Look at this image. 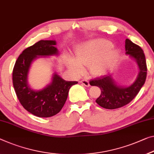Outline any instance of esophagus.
Listing matches in <instances>:
<instances>
[{
	"label": "esophagus",
	"instance_id": "obj_1",
	"mask_svg": "<svg viewBox=\"0 0 154 154\" xmlns=\"http://www.w3.org/2000/svg\"><path fill=\"white\" fill-rule=\"evenodd\" d=\"M80 82H81V83H82V85H85V87H89V82L88 80H81V81H80Z\"/></svg>",
	"mask_w": 154,
	"mask_h": 154
}]
</instances>
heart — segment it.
Here are the masks:
<instances>
[{"instance_id":"b5f03b06","label":"heart","mask_w":154,"mask_h":154,"mask_svg":"<svg viewBox=\"0 0 154 154\" xmlns=\"http://www.w3.org/2000/svg\"><path fill=\"white\" fill-rule=\"evenodd\" d=\"M119 49L113 46L112 42L103 38H95L84 42L76 47L74 57L68 58L69 69L75 75L83 71V66L88 65L92 76L105 75L117 63Z\"/></svg>"}]
</instances>
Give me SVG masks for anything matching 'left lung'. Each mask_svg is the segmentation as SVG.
<instances>
[{"label":"left lung","mask_w":154,"mask_h":154,"mask_svg":"<svg viewBox=\"0 0 154 154\" xmlns=\"http://www.w3.org/2000/svg\"><path fill=\"white\" fill-rule=\"evenodd\" d=\"M125 51L127 55L136 61L139 69L138 76L133 83L128 87L118 85L111 74L96 78L89 82L91 86L98 87L101 90L96 103L107 109H114L127 105L136 96L145 82L147 69L143 50L129 39H126Z\"/></svg>","instance_id":"8db88e82"}]
</instances>
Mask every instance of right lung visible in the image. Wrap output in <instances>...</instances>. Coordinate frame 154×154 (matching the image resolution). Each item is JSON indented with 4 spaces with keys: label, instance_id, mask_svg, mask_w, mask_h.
Masks as SVG:
<instances>
[{
    "label": "right lung",
    "instance_id": "obj_1",
    "mask_svg": "<svg viewBox=\"0 0 154 154\" xmlns=\"http://www.w3.org/2000/svg\"><path fill=\"white\" fill-rule=\"evenodd\" d=\"M56 41L41 40L26 48L18 56L13 69V85L23 107L38 117L48 118L62 109L70 87L76 81H66L54 72L51 81L41 90H34L28 85V74L35 59L58 55Z\"/></svg>",
    "mask_w": 154,
    "mask_h": 154
}]
</instances>
